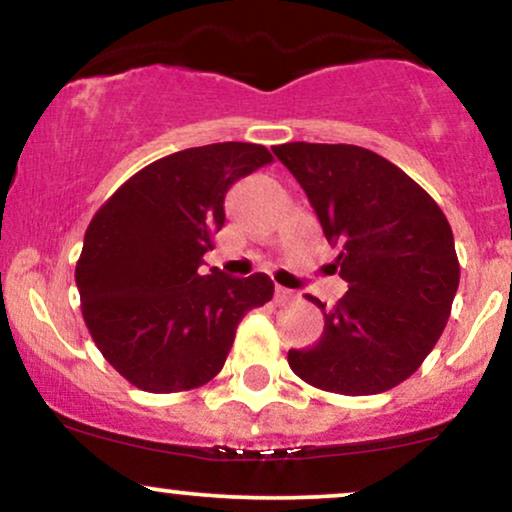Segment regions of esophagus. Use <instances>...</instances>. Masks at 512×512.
<instances>
[{"label":"esophagus","mask_w":512,"mask_h":512,"mask_svg":"<svg viewBox=\"0 0 512 512\" xmlns=\"http://www.w3.org/2000/svg\"><path fill=\"white\" fill-rule=\"evenodd\" d=\"M294 299H297V297H294V292L285 290V287H275V302H278V304L285 306V304L294 302Z\"/></svg>","instance_id":"obj_1"}]
</instances>
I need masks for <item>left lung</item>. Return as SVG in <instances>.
<instances>
[{
  "label": "left lung",
  "mask_w": 512,
  "mask_h": 512,
  "mask_svg": "<svg viewBox=\"0 0 512 512\" xmlns=\"http://www.w3.org/2000/svg\"><path fill=\"white\" fill-rule=\"evenodd\" d=\"M273 153L314 206L347 282L316 345L290 350V369L340 395L386 393L410 378L446 328L460 282L453 230L400 167L347 143H282Z\"/></svg>",
  "instance_id": "8db88e82"
}]
</instances>
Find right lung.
Wrapping results in <instances>:
<instances>
[{"label":"right lung","instance_id":"right-lung-1","mask_svg":"<svg viewBox=\"0 0 512 512\" xmlns=\"http://www.w3.org/2000/svg\"><path fill=\"white\" fill-rule=\"evenodd\" d=\"M258 143H210L136 172L90 220L76 263L83 321L102 357L146 393L220 374L246 311L273 299L266 273H201L225 225V194L270 165Z\"/></svg>","mask_w":512,"mask_h":512}]
</instances>
